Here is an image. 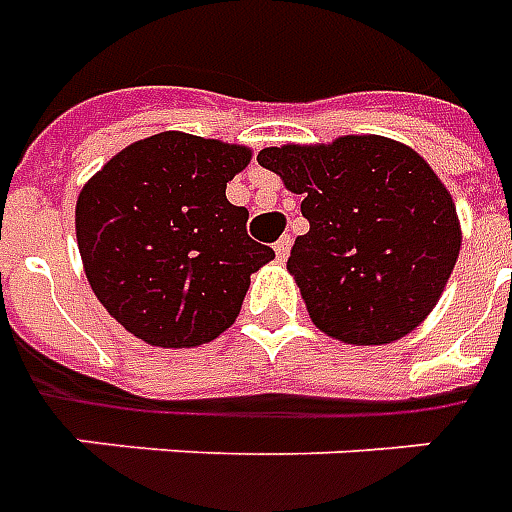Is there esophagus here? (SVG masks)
<instances>
[{"label":"esophagus","instance_id":"34e87169","mask_svg":"<svg viewBox=\"0 0 512 512\" xmlns=\"http://www.w3.org/2000/svg\"><path fill=\"white\" fill-rule=\"evenodd\" d=\"M273 248H275V256H278V262H286V256H289V248H292V239L281 237L278 242H275Z\"/></svg>","mask_w":512,"mask_h":512}]
</instances>
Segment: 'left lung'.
I'll return each mask as SVG.
<instances>
[{"instance_id": "obj_1", "label": "left lung", "mask_w": 512, "mask_h": 512, "mask_svg": "<svg viewBox=\"0 0 512 512\" xmlns=\"http://www.w3.org/2000/svg\"><path fill=\"white\" fill-rule=\"evenodd\" d=\"M259 165L303 195L286 270L308 317L355 347L391 344L436 308L460 253L455 201L411 146L380 134L273 146Z\"/></svg>"}]
</instances>
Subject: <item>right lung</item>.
<instances>
[{
	"label": "right lung",
	"instance_id": "1",
	"mask_svg": "<svg viewBox=\"0 0 512 512\" xmlns=\"http://www.w3.org/2000/svg\"><path fill=\"white\" fill-rule=\"evenodd\" d=\"M253 151L159 132L118 151L76 198V245L110 317L151 347H195L234 325L273 248L245 231L226 184Z\"/></svg>",
	"mask_w": 512,
	"mask_h": 512
}]
</instances>
